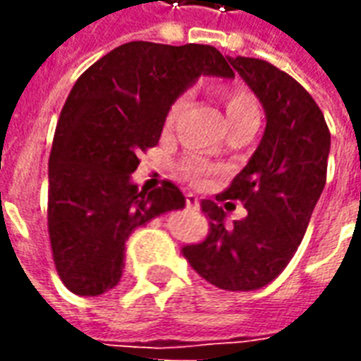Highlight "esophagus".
Wrapping results in <instances>:
<instances>
[{"label":"esophagus","instance_id":"esophagus-1","mask_svg":"<svg viewBox=\"0 0 361 361\" xmlns=\"http://www.w3.org/2000/svg\"><path fill=\"white\" fill-rule=\"evenodd\" d=\"M185 207H188L189 211H197L199 209V197L193 195V193H188L185 195Z\"/></svg>","mask_w":361,"mask_h":361}]
</instances>
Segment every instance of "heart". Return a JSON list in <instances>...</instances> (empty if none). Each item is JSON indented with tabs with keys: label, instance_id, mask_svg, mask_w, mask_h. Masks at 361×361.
<instances>
[{
	"label": "heart",
	"instance_id": "b5f03b06",
	"mask_svg": "<svg viewBox=\"0 0 361 361\" xmlns=\"http://www.w3.org/2000/svg\"><path fill=\"white\" fill-rule=\"evenodd\" d=\"M219 98L222 102V108H224L228 126H234V123L250 118V116H257V100H255V96L251 94V90H247L242 85H222L219 89ZM181 104H183V100H176L170 106V110L166 114V127H172ZM181 172L185 173L191 181L203 183L204 178L209 176V168L199 158L189 157L181 162Z\"/></svg>",
	"mask_w": 361,
	"mask_h": 361
}]
</instances>
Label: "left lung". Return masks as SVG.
<instances>
[{"label": "left lung", "instance_id": "8db88e82", "mask_svg": "<svg viewBox=\"0 0 361 361\" xmlns=\"http://www.w3.org/2000/svg\"><path fill=\"white\" fill-rule=\"evenodd\" d=\"M257 94L267 127L257 150L216 201L242 200L248 216L224 224L218 203L203 199L209 235L183 245L193 271L222 290L267 286L294 257L326 181L331 133L315 100L290 75L257 58H228ZM230 204V203H228Z\"/></svg>", "mask_w": 361, "mask_h": 361}]
</instances>
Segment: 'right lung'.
Returning a JSON list of instances; mask_svg holds the SVG:
<instances>
[{
  "label": "right lung",
  "instance_id": "obj_1",
  "mask_svg": "<svg viewBox=\"0 0 361 361\" xmlns=\"http://www.w3.org/2000/svg\"><path fill=\"white\" fill-rule=\"evenodd\" d=\"M199 75L234 77L212 46L127 42L77 79L59 114L48 162V234L59 279L77 295H100L123 272L129 234L185 207L176 183L152 191L131 181L157 147L173 100Z\"/></svg>",
  "mask_w": 361,
  "mask_h": 361
}]
</instances>
